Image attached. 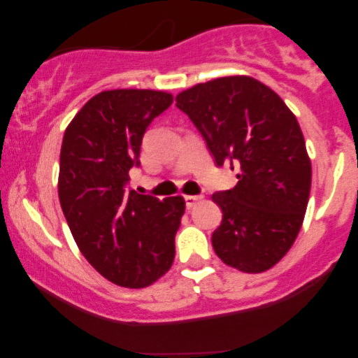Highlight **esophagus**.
<instances>
[{
  "mask_svg": "<svg viewBox=\"0 0 358 358\" xmlns=\"http://www.w3.org/2000/svg\"><path fill=\"white\" fill-rule=\"evenodd\" d=\"M200 200H202L200 195H185V205H187V208H192L193 205H196V202H200Z\"/></svg>",
  "mask_w": 358,
  "mask_h": 358,
  "instance_id": "34e87169",
  "label": "esophagus"
}]
</instances>
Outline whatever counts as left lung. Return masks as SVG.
Wrapping results in <instances>:
<instances>
[{
  "label": "left lung",
  "mask_w": 358,
  "mask_h": 358,
  "mask_svg": "<svg viewBox=\"0 0 358 358\" xmlns=\"http://www.w3.org/2000/svg\"><path fill=\"white\" fill-rule=\"evenodd\" d=\"M175 101L217 166L237 171L232 190L212 195L222 208L213 250L242 273L271 269L296 241L310 199L311 162L296 117L273 89L248 76L196 84Z\"/></svg>",
  "instance_id": "1"
}]
</instances>
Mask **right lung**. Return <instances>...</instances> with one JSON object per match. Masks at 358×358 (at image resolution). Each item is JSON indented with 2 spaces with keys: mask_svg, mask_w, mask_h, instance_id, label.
I'll use <instances>...</instances> for the list:
<instances>
[{
  "mask_svg": "<svg viewBox=\"0 0 358 358\" xmlns=\"http://www.w3.org/2000/svg\"><path fill=\"white\" fill-rule=\"evenodd\" d=\"M173 96L163 90H104L67 126L60 150V207L80 252L117 286L153 285L175 259L183 196L131 190L145 131Z\"/></svg>",
  "mask_w": 358,
  "mask_h": 358,
  "instance_id": "1",
  "label": "right lung"
}]
</instances>
